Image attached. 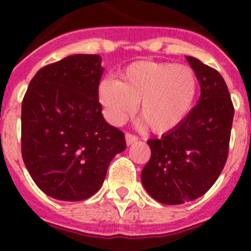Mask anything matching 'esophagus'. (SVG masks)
<instances>
[{
  "label": "esophagus",
  "instance_id": "1",
  "mask_svg": "<svg viewBox=\"0 0 251 251\" xmlns=\"http://www.w3.org/2000/svg\"><path fill=\"white\" fill-rule=\"evenodd\" d=\"M138 141V137L134 136V134H130V133H127L126 134V142H127V146L133 145V143H136Z\"/></svg>",
  "mask_w": 251,
  "mask_h": 251
}]
</instances>
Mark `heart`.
<instances>
[{"label":"heart","mask_w":251,"mask_h":251,"mask_svg":"<svg viewBox=\"0 0 251 251\" xmlns=\"http://www.w3.org/2000/svg\"><path fill=\"white\" fill-rule=\"evenodd\" d=\"M199 81L188 66L157 61H137L121 80L104 79L99 100L112 123H119L139 105L141 119L154 133H167L182 123L194 109Z\"/></svg>","instance_id":"obj_1"}]
</instances>
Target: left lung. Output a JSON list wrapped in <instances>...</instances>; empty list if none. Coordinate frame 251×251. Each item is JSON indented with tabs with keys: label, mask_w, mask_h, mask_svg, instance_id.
<instances>
[{
	"label": "left lung",
	"mask_w": 251,
	"mask_h": 251,
	"mask_svg": "<svg viewBox=\"0 0 251 251\" xmlns=\"http://www.w3.org/2000/svg\"><path fill=\"white\" fill-rule=\"evenodd\" d=\"M186 59L200 83V98L178 127L147 142L151 159L141 174L146 191L165 205H181L205 195L229 153L234 105L225 80L196 57Z\"/></svg>",
	"instance_id": "1"
}]
</instances>
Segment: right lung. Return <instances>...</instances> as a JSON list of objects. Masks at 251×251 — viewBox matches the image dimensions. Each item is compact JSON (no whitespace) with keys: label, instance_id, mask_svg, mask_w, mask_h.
<instances>
[{"label":"right lung","instance_id":"right-lung-1","mask_svg":"<svg viewBox=\"0 0 251 251\" xmlns=\"http://www.w3.org/2000/svg\"><path fill=\"white\" fill-rule=\"evenodd\" d=\"M99 55L76 54L44 66L30 81L21 112L22 159L48 196L81 201L99 191L124 134L101 114Z\"/></svg>","mask_w":251,"mask_h":251}]
</instances>
